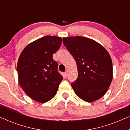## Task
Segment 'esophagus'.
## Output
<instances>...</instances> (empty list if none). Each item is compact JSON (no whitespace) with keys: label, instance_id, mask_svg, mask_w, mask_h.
<instances>
[{"label":"esophagus","instance_id":"1","mask_svg":"<svg viewBox=\"0 0 130 130\" xmlns=\"http://www.w3.org/2000/svg\"><path fill=\"white\" fill-rule=\"evenodd\" d=\"M67 74H68V72H67V71H66V72H64V76H66V77H67Z\"/></svg>","mask_w":130,"mask_h":130}]
</instances>
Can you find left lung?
I'll return each mask as SVG.
<instances>
[{
	"label": "left lung",
	"mask_w": 130,
	"mask_h": 130,
	"mask_svg": "<svg viewBox=\"0 0 130 130\" xmlns=\"http://www.w3.org/2000/svg\"><path fill=\"white\" fill-rule=\"evenodd\" d=\"M63 42L77 64L78 77L71 84L76 95L88 102L100 99L113 77L109 53L99 42L86 37H64Z\"/></svg>",
	"instance_id": "8db88e82"
}]
</instances>
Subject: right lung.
Masks as SVG:
<instances>
[{
  "label": "right lung",
  "mask_w": 130,
  "mask_h": 130,
  "mask_svg": "<svg viewBox=\"0 0 130 130\" xmlns=\"http://www.w3.org/2000/svg\"><path fill=\"white\" fill-rule=\"evenodd\" d=\"M61 37L47 35L26 46L17 64L18 82L34 101L45 103L56 95L63 76L53 55L61 44Z\"/></svg>",
  "instance_id": "1"
}]
</instances>
